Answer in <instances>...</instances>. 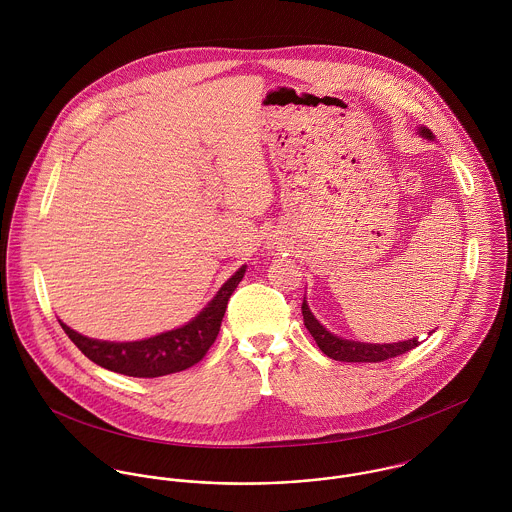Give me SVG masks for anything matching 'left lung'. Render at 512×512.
Instances as JSON below:
<instances>
[{"mask_svg":"<svg viewBox=\"0 0 512 512\" xmlns=\"http://www.w3.org/2000/svg\"><path fill=\"white\" fill-rule=\"evenodd\" d=\"M420 136L432 140V132L428 128H420ZM301 313H303V323L311 337L315 339L317 347L323 351L333 361H343V363H380L394 359L398 355H404L412 349H416L420 343L418 339H408L400 343H384V345H370V343H359V341H347L341 337H335L329 333L309 311L305 299L301 303Z\"/></svg>","mask_w":512,"mask_h":512,"instance_id":"8db88e82","label":"left lung"}]
</instances>
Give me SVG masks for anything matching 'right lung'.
I'll return each mask as SVG.
<instances>
[{
    "instance_id": "add662e5",
    "label": "right lung",
    "mask_w": 512,
    "mask_h": 512,
    "mask_svg": "<svg viewBox=\"0 0 512 512\" xmlns=\"http://www.w3.org/2000/svg\"><path fill=\"white\" fill-rule=\"evenodd\" d=\"M246 266H242L226 284L220 288L213 301L187 325L149 337L144 341L132 343H110L88 339L61 323L65 333L74 345L88 357L92 363L112 372L138 378H155L185 370L197 365L211 345L215 343L220 331V321L226 311V303L236 286L240 284Z\"/></svg>"
}]
</instances>
